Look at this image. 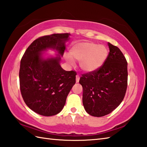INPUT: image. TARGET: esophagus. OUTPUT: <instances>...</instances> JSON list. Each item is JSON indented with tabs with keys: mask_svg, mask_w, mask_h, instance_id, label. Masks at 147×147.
<instances>
[{
	"mask_svg": "<svg viewBox=\"0 0 147 147\" xmlns=\"http://www.w3.org/2000/svg\"><path fill=\"white\" fill-rule=\"evenodd\" d=\"M79 80H80V76L78 75V74H77V75H76V83L79 82Z\"/></svg>",
	"mask_w": 147,
	"mask_h": 147,
	"instance_id": "34e87169",
	"label": "esophagus"
}]
</instances>
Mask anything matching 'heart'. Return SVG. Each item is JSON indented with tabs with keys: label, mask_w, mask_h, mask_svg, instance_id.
<instances>
[{
	"label": "heart",
	"mask_w": 147,
	"mask_h": 147,
	"mask_svg": "<svg viewBox=\"0 0 147 147\" xmlns=\"http://www.w3.org/2000/svg\"><path fill=\"white\" fill-rule=\"evenodd\" d=\"M71 57L66 56L69 63L73 64V58L80 61V66L85 72H93L104 64L108 55L107 49L104 45L91 42L78 43L71 49Z\"/></svg>",
	"instance_id": "1"
}]
</instances>
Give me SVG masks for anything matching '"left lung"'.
I'll return each mask as SVG.
<instances>
[{"mask_svg": "<svg viewBox=\"0 0 147 147\" xmlns=\"http://www.w3.org/2000/svg\"><path fill=\"white\" fill-rule=\"evenodd\" d=\"M107 57L97 69L83 74V104L86 111L102 117L116 109L125 96L127 86V62L117 47L108 43Z\"/></svg>", "mask_w": 147, "mask_h": 147, "instance_id": "obj_1", "label": "left lung"}]
</instances>
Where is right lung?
I'll return each instance as SVG.
<instances>
[{
	"instance_id": "1",
	"label": "right lung",
	"mask_w": 147,
	"mask_h": 147,
	"mask_svg": "<svg viewBox=\"0 0 147 147\" xmlns=\"http://www.w3.org/2000/svg\"><path fill=\"white\" fill-rule=\"evenodd\" d=\"M70 33L40 36L31 43L21 58L19 76L22 97L36 113L51 116L59 113L67 95L76 83L75 71H66L60 64L61 57L42 59L41 52L56 49L61 55Z\"/></svg>"
}]
</instances>
